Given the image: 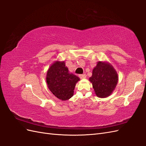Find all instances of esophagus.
Segmentation results:
<instances>
[{"instance_id":"34e87169","label":"esophagus","mask_w":146,"mask_h":146,"mask_svg":"<svg viewBox=\"0 0 146 146\" xmlns=\"http://www.w3.org/2000/svg\"><path fill=\"white\" fill-rule=\"evenodd\" d=\"M79 77H80L81 79H84V78H86V74H80L79 75Z\"/></svg>"}]
</instances>
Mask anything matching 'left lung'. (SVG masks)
I'll list each match as a JSON object with an SVG mask.
<instances>
[{
  "label": "left lung",
  "mask_w": 146,
  "mask_h": 146,
  "mask_svg": "<svg viewBox=\"0 0 146 146\" xmlns=\"http://www.w3.org/2000/svg\"><path fill=\"white\" fill-rule=\"evenodd\" d=\"M96 95L105 98L111 95L118 82V75L113 66L107 61H98L89 78Z\"/></svg>",
  "instance_id": "left-lung-1"
}]
</instances>
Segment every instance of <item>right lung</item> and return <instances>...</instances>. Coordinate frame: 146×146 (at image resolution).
Here are the masks:
<instances>
[{"mask_svg":"<svg viewBox=\"0 0 146 146\" xmlns=\"http://www.w3.org/2000/svg\"><path fill=\"white\" fill-rule=\"evenodd\" d=\"M79 80L80 78L77 76L69 72L64 61H55L47 72L46 82L48 89L61 100L72 98L76 83Z\"/></svg>","mask_w":146,"mask_h":146,"instance_id":"add662e5","label":"right lung"}]
</instances>
